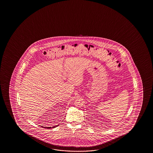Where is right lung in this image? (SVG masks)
I'll list each match as a JSON object with an SVG mask.
<instances>
[{
    "label": "right lung",
    "instance_id": "right-lung-1",
    "mask_svg": "<svg viewBox=\"0 0 153 153\" xmlns=\"http://www.w3.org/2000/svg\"><path fill=\"white\" fill-rule=\"evenodd\" d=\"M58 126H53L52 128H56V127H57ZM42 127H43L42 126ZM43 128H52V127H43Z\"/></svg>",
    "mask_w": 153,
    "mask_h": 153
}]
</instances>
